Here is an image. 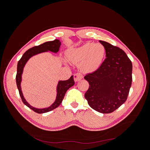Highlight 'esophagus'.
Returning a JSON list of instances; mask_svg holds the SVG:
<instances>
[{
	"label": "esophagus",
	"instance_id": "1",
	"mask_svg": "<svg viewBox=\"0 0 150 150\" xmlns=\"http://www.w3.org/2000/svg\"><path fill=\"white\" fill-rule=\"evenodd\" d=\"M83 75L81 73H77L74 75V81H78L81 80V79L83 78Z\"/></svg>",
	"mask_w": 150,
	"mask_h": 150
}]
</instances>
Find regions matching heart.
Returning a JSON list of instances; mask_svg holds the SVG:
<instances>
[{
	"instance_id": "heart-1",
	"label": "heart",
	"mask_w": 150,
	"mask_h": 150,
	"mask_svg": "<svg viewBox=\"0 0 150 150\" xmlns=\"http://www.w3.org/2000/svg\"><path fill=\"white\" fill-rule=\"evenodd\" d=\"M69 59L76 64L81 63V68L86 72L97 70L103 62L106 55L105 47L100 43L88 42L67 52Z\"/></svg>"
}]
</instances>
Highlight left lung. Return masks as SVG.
<instances>
[{
  "mask_svg": "<svg viewBox=\"0 0 150 150\" xmlns=\"http://www.w3.org/2000/svg\"><path fill=\"white\" fill-rule=\"evenodd\" d=\"M99 42L105 47L106 58L95 72L84 76L90 85L84 97L93 109L108 114L127 100L132 83V65L119 47L105 41Z\"/></svg>",
  "mask_w": 150,
  "mask_h": 150,
  "instance_id": "8db88e82",
  "label": "left lung"
}]
</instances>
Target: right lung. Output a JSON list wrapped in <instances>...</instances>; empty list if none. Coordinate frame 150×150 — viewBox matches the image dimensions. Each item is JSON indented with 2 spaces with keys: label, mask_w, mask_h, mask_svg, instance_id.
Masks as SVG:
<instances>
[{
  "label": "right lung",
  "mask_w": 150,
  "mask_h": 150,
  "mask_svg": "<svg viewBox=\"0 0 150 150\" xmlns=\"http://www.w3.org/2000/svg\"><path fill=\"white\" fill-rule=\"evenodd\" d=\"M60 45L61 42L59 41V40H58V39H54V41H48L44 42L41 45H39L38 46H35L32 47V48L28 49L23 53L22 58L18 61L17 66V74L16 76V84L18 89L19 90V95L21 97L23 103L36 113L42 114L47 112L58 107L61 103L63 98H64L67 91L74 85L75 82L74 80V77L73 76H71V77L67 80L59 81L58 82L57 89V96L56 100H55V101L50 107L44 109H38L30 105L23 96L21 87V83L22 81V74L23 72V67H24L26 62L31 57H33L34 55L37 54L38 53L47 51H50L53 53H57L59 51Z\"/></svg>",
  "instance_id": "add662e5"
}]
</instances>
